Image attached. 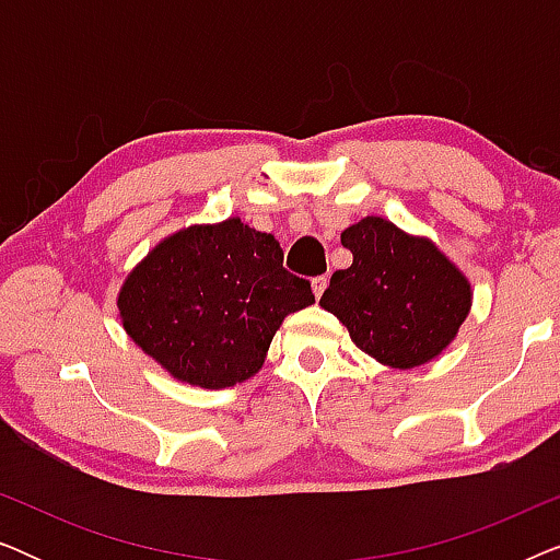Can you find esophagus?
I'll return each mask as SVG.
<instances>
[{"label":"esophagus","mask_w":560,"mask_h":560,"mask_svg":"<svg viewBox=\"0 0 560 560\" xmlns=\"http://www.w3.org/2000/svg\"><path fill=\"white\" fill-rule=\"evenodd\" d=\"M326 285H328V278H326V275H320V278H313V280H311V290H313V295H316V298L324 295Z\"/></svg>","instance_id":"obj_1"}]
</instances>
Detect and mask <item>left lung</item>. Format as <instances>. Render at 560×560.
<instances>
[{
  "label": "left lung",
  "mask_w": 560,
  "mask_h": 560,
  "mask_svg": "<svg viewBox=\"0 0 560 560\" xmlns=\"http://www.w3.org/2000/svg\"><path fill=\"white\" fill-rule=\"evenodd\" d=\"M354 262L331 275L320 308L364 354L393 370L433 362L471 311V282L428 236L364 217L341 232Z\"/></svg>",
  "instance_id": "obj_1"
}]
</instances>
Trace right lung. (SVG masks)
Instances as JSON below:
<instances>
[{
    "label": "right lung",
    "mask_w": 560,
    "mask_h": 560,
    "mask_svg": "<svg viewBox=\"0 0 560 560\" xmlns=\"http://www.w3.org/2000/svg\"><path fill=\"white\" fill-rule=\"evenodd\" d=\"M313 303L280 242L232 217L160 240L121 282L117 316L173 380L224 389L255 377L282 320Z\"/></svg>",
    "instance_id": "1"
}]
</instances>
